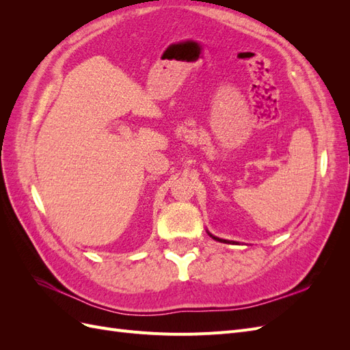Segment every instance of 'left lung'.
<instances>
[{
  "instance_id": "1",
  "label": "left lung",
  "mask_w": 350,
  "mask_h": 350,
  "mask_svg": "<svg viewBox=\"0 0 350 350\" xmlns=\"http://www.w3.org/2000/svg\"><path fill=\"white\" fill-rule=\"evenodd\" d=\"M207 234H208V235H210V237H211V238H213V239H215V241H217V242H224V243H230V242H232V243H237V242H234V241H228V239H221V238H217V237H215V235H211V234H210V232H208V230H207Z\"/></svg>"
}]
</instances>
